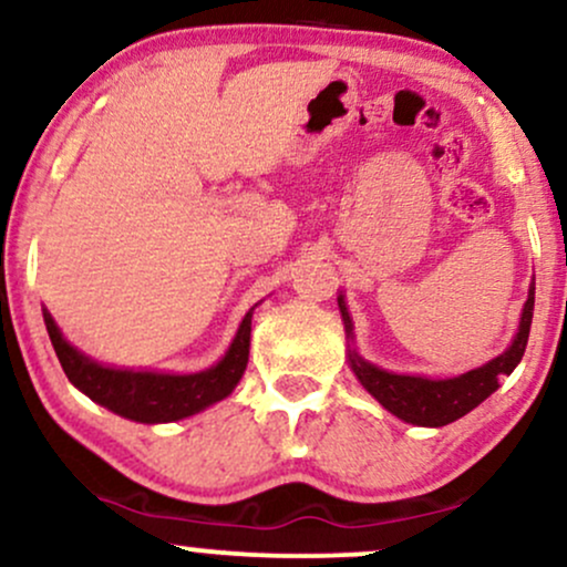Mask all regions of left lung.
Masks as SVG:
<instances>
[{"label": "left lung", "mask_w": 567, "mask_h": 567, "mask_svg": "<svg viewBox=\"0 0 567 567\" xmlns=\"http://www.w3.org/2000/svg\"><path fill=\"white\" fill-rule=\"evenodd\" d=\"M534 290L536 288L530 285L528 301L523 306L520 327H517L513 346L504 353H499L496 359H491L488 364L478 367V370H470L465 374H456V378L446 380L420 378V374H395L364 361L357 353V349H349L351 370L359 378V383L399 420L422 427L449 425V422L473 412L481 401H486L488 395L499 388V380L507 378V374L520 364L525 346H528L530 319H534ZM338 306L346 324V336L353 338V324L349 309H346L343 296H338Z\"/></svg>", "instance_id": "1"}]
</instances>
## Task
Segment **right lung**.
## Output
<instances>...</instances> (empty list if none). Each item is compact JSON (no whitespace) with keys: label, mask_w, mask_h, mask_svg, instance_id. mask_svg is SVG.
Listing matches in <instances>:
<instances>
[{"label":"right lung","mask_w":567,"mask_h":567,"mask_svg":"<svg viewBox=\"0 0 567 567\" xmlns=\"http://www.w3.org/2000/svg\"><path fill=\"white\" fill-rule=\"evenodd\" d=\"M250 317L254 309L245 313L240 330L231 340L229 351L210 370L193 374H166V372H134L115 370L100 361L89 359L63 338L60 327L54 324L52 313L44 309V324L58 353L63 372L73 385L100 406L111 409L121 417L134 422H174L227 399L240 383L250 353Z\"/></svg>","instance_id":"1"}]
</instances>
